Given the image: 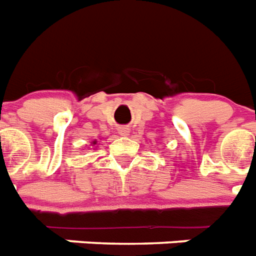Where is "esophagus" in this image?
<instances>
[{"label": "esophagus", "mask_w": 256, "mask_h": 256, "mask_svg": "<svg viewBox=\"0 0 256 256\" xmlns=\"http://www.w3.org/2000/svg\"><path fill=\"white\" fill-rule=\"evenodd\" d=\"M118 134H122V136H128V134H130V128H128V126H118Z\"/></svg>", "instance_id": "1"}]
</instances>
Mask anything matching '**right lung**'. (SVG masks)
<instances>
[{"mask_svg": "<svg viewBox=\"0 0 256 256\" xmlns=\"http://www.w3.org/2000/svg\"><path fill=\"white\" fill-rule=\"evenodd\" d=\"M94 144H95V141H94Z\"/></svg>", "mask_w": 256, "mask_h": 256, "instance_id": "right-lung-1", "label": "right lung"}]
</instances>
